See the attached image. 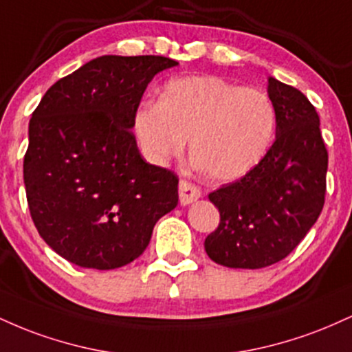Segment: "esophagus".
I'll return each instance as SVG.
<instances>
[{"instance_id":"obj_1","label":"esophagus","mask_w":352,"mask_h":352,"mask_svg":"<svg viewBox=\"0 0 352 352\" xmlns=\"http://www.w3.org/2000/svg\"><path fill=\"white\" fill-rule=\"evenodd\" d=\"M201 197L200 188L197 185H193L192 182L180 180L179 184V199L180 205H190L193 201H197Z\"/></svg>"}]
</instances>
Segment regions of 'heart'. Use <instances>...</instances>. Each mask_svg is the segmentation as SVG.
<instances>
[{
    "instance_id": "heart-1",
    "label": "heart",
    "mask_w": 352,
    "mask_h": 352,
    "mask_svg": "<svg viewBox=\"0 0 352 352\" xmlns=\"http://www.w3.org/2000/svg\"><path fill=\"white\" fill-rule=\"evenodd\" d=\"M274 129L276 109L266 92L217 76L168 80L159 104H140L134 114L135 137L148 162L164 167L188 140L192 162L215 182H235L253 172Z\"/></svg>"
}]
</instances>
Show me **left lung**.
I'll list each match as a JSON object with an SVG mask.
<instances>
[{
    "label": "left lung",
    "mask_w": 352,
    "mask_h": 352,
    "mask_svg": "<svg viewBox=\"0 0 352 352\" xmlns=\"http://www.w3.org/2000/svg\"><path fill=\"white\" fill-rule=\"evenodd\" d=\"M276 109V137L260 165L208 195L220 225L205 252L227 268H265L300 245L316 223L326 193L328 151L319 116L296 87L268 78Z\"/></svg>",
    "instance_id": "left-lung-1"
}]
</instances>
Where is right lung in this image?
Here are the masks:
<instances>
[{
  "mask_svg": "<svg viewBox=\"0 0 352 352\" xmlns=\"http://www.w3.org/2000/svg\"><path fill=\"white\" fill-rule=\"evenodd\" d=\"M177 60L100 56L47 89L30 120L28 205L39 235L80 268L139 258L157 221L179 204V179L147 164L134 114L153 76Z\"/></svg>",
  "mask_w": 352,
  "mask_h": 352,
  "instance_id": "obj_1",
  "label": "right lung"
}]
</instances>
